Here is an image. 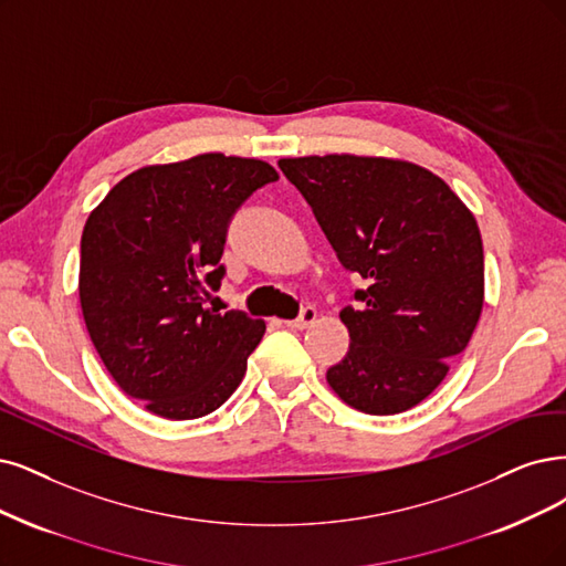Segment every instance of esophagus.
I'll list each match as a JSON object with an SVG mask.
<instances>
[{
  "instance_id": "34e87169",
  "label": "esophagus",
  "mask_w": 566,
  "mask_h": 566,
  "mask_svg": "<svg viewBox=\"0 0 566 566\" xmlns=\"http://www.w3.org/2000/svg\"><path fill=\"white\" fill-rule=\"evenodd\" d=\"M315 319H317V310L312 307V305H305L296 319H289V322H284V324H286L289 328H307L310 324H315Z\"/></svg>"
}]
</instances>
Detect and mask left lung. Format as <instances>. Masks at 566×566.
<instances>
[{
  "label": "left lung",
  "mask_w": 566,
  "mask_h": 566,
  "mask_svg": "<svg viewBox=\"0 0 566 566\" xmlns=\"http://www.w3.org/2000/svg\"><path fill=\"white\" fill-rule=\"evenodd\" d=\"M338 261L366 282L340 319L345 359L331 389L368 415L410 410L443 382L485 296L475 217L424 167L373 156L282 158Z\"/></svg>",
  "instance_id": "left-lung-1"
}]
</instances>
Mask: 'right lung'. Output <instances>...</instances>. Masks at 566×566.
<instances>
[{"mask_svg": "<svg viewBox=\"0 0 566 566\" xmlns=\"http://www.w3.org/2000/svg\"><path fill=\"white\" fill-rule=\"evenodd\" d=\"M275 167L200 154L120 179L83 226L78 298L91 340L116 385L165 420L217 410L244 378L265 322L202 307L228 223Z\"/></svg>", "mask_w": 566, "mask_h": 566, "instance_id": "obj_1", "label": "right lung"}]
</instances>
